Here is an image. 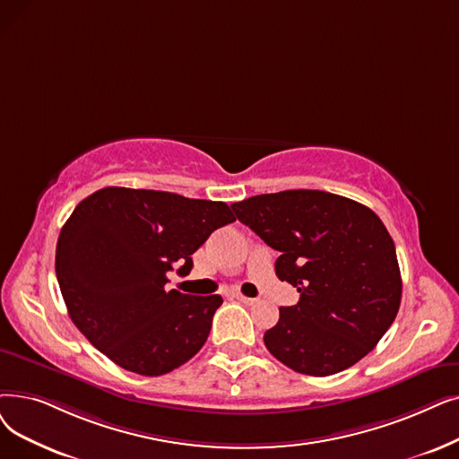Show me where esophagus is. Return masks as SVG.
Returning a JSON list of instances; mask_svg holds the SVG:
<instances>
[{
    "label": "esophagus",
    "instance_id": "34e87169",
    "mask_svg": "<svg viewBox=\"0 0 459 459\" xmlns=\"http://www.w3.org/2000/svg\"><path fill=\"white\" fill-rule=\"evenodd\" d=\"M236 300H240L242 304H247V306H251V304L256 302L255 298H249V296H244V294H236Z\"/></svg>",
    "mask_w": 459,
    "mask_h": 459
}]
</instances>
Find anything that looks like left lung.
Here are the masks:
<instances>
[{
    "instance_id": "1",
    "label": "left lung",
    "mask_w": 459,
    "mask_h": 459,
    "mask_svg": "<svg viewBox=\"0 0 459 459\" xmlns=\"http://www.w3.org/2000/svg\"><path fill=\"white\" fill-rule=\"evenodd\" d=\"M232 210L279 251L275 275L300 292L264 333L279 362L326 377L375 349L400 309L402 273L392 236L373 210L315 189L256 195Z\"/></svg>"
}]
</instances>
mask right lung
<instances>
[{
  "label": "right lung",
  "instance_id": "obj_1",
  "mask_svg": "<svg viewBox=\"0 0 459 459\" xmlns=\"http://www.w3.org/2000/svg\"><path fill=\"white\" fill-rule=\"evenodd\" d=\"M236 221L225 203L167 191L105 187L78 204L56 246V275L74 326L127 371L157 377L186 364L208 340L219 294L167 290L191 255Z\"/></svg>",
  "mask_w": 459,
  "mask_h": 459
}]
</instances>
